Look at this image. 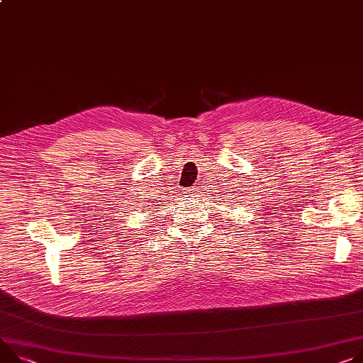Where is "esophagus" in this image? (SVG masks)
I'll return each instance as SVG.
<instances>
[{"label":"esophagus","mask_w":363,"mask_h":363,"mask_svg":"<svg viewBox=\"0 0 363 363\" xmlns=\"http://www.w3.org/2000/svg\"><path fill=\"white\" fill-rule=\"evenodd\" d=\"M199 193H201L199 186H194L186 190V198H199Z\"/></svg>","instance_id":"esophagus-1"}]
</instances>
